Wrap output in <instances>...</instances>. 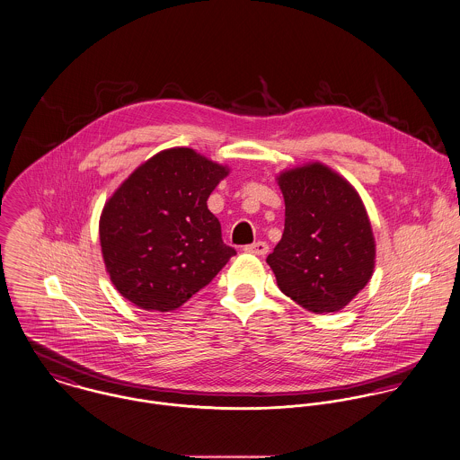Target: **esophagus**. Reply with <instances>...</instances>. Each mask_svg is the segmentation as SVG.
<instances>
[{
	"instance_id": "esophagus-1",
	"label": "esophagus",
	"mask_w": 460,
	"mask_h": 460,
	"mask_svg": "<svg viewBox=\"0 0 460 460\" xmlns=\"http://www.w3.org/2000/svg\"><path fill=\"white\" fill-rule=\"evenodd\" d=\"M245 252L255 255H264L268 252V243L266 242H255L245 247Z\"/></svg>"
}]
</instances>
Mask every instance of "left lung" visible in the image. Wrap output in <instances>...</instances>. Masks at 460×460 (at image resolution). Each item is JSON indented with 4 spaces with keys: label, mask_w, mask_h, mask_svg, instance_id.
<instances>
[{
    "label": "left lung",
    "mask_w": 460,
    "mask_h": 460,
    "mask_svg": "<svg viewBox=\"0 0 460 460\" xmlns=\"http://www.w3.org/2000/svg\"><path fill=\"white\" fill-rule=\"evenodd\" d=\"M286 203L282 240L266 262L280 291L315 314L337 312L374 271L372 227L357 190L315 162L279 176Z\"/></svg>",
    "instance_id": "8db88e82"
}]
</instances>
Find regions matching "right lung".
<instances>
[{
  "label": "right lung",
  "instance_id": "1",
  "mask_svg": "<svg viewBox=\"0 0 460 460\" xmlns=\"http://www.w3.org/2000/svg\"><path fill=\"white\" fill-rule=\"evenodd\" d=\"M224 176V165L190 148H171L139 165L112 194L99 229L105 268L123 298L171 312L236 254L206 205Z\"/></svg>",
  "mask_w": 460,
  "mask_h": 460
}]
</instances>
